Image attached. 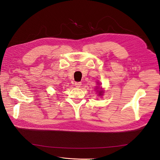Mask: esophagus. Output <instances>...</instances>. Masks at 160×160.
I'll return each instance as SVG.
<instances>
[{
	"instance_id": "esophagus-1",
	"label": "esophagus",
	"mask_w": 160,
	"mask_h": 160,
	"mask_svg": "<svg viewBox=\"0 0 160 160\" xmlns=\"http://www.w3.org/2000/svg\"><path fill=\"white\" fill-rule=\"evenodd\" d=\"M81 85H82V83H81V82H75V83H74V86H75L76 88L80 87Z\"/></svg>"
}]
</instances>
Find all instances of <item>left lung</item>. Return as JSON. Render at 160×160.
I'll use <instances>...</instances> for the list:
<instances>
[{"label": "left lung", "instance_id": "left-lung-1", "mask_svg": "<svg viewBox=\"0 0 160 160\" xmlns=\"http://www.w3.org/2000/svg\"><path fill=\"white\" fill-rule=\"evenodd\" d=\"M102 92H103V91H99V93H100V95H101V93H102Z\"/></svg>", "mask_w": 160, "mask_h": 160}]
</instances>
